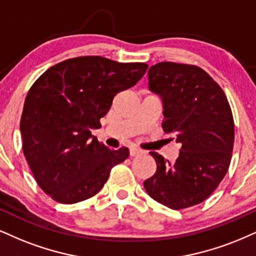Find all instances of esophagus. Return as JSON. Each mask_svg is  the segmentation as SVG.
Instances as JSON below:
<instances>
[{"mask_svg":"<svg viewBox=\"0 0 256 256\" xmlns=\"http://www.w3.org/2000/svg\"><path fill=\"white\" fill-rule=\"evenodd\" d=\"M140 153H142V150H138V148H135V147H132L130 150H129V156H138Z\"/></svg>","mask_w":256,"mask_h":256,"instance_id":"obj_1","label":"esophagus"}]
</instances>
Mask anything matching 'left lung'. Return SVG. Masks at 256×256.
<instances>
[{
    "instance_id": "left-lung-1",
    "label": "left lung",
    "mask_w": 256,
    "mask_h": 256,
    "mask_svg": "<svg viewBox=\"0 0 256 256\" xmlns=\"http://www.w3.org/2000/svg\"><path fill=\"white\" fill-rule=\"evenodd\" d=\"M148 80L162 98L164 132L182 147L173 162L150 152L156 172L144 186L158 203L186 209L206 200L226 174L235 134L232 108L222 88L196 65L158 62Z\"/></svg>"
}]
</instances>
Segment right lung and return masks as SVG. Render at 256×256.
Returning a JSON list of instances; mask_svg holds the SVG:
<instances>
[{"mask_svg": "<svg viewBox=\"0 0 256 256\" xmlns=\"http://www.w3.org/2000/svg\"><path fill=\"white\" fill-rule=\"evenodd\" d=\"M148 65L100 56L53 65L32 85L20 130L22 150L41 190L62 204L89 200L103 188L114 166L129 156L91 135L121 91L134 86Z\"/></svg>", "mask_w": 256, "mask_h": 256, "instance_id": "obj_1", "label": "right lung"}]
</instances>
